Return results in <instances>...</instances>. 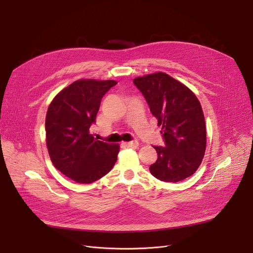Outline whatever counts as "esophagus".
<instances>
[{
    "label": "esophagus",
    "mask_w": 253,
    "mask_h": 253,
    "mask_svg": "<svg viewBox=\"0 0 253 253\" xmlns=\"http://www.w3.org/2000/svg\"><path fill=\"white\" fill-rule=\"evenodd\" d=\"M127 147L129 148H137L138 147V142L135 141V140H132V141H129L126 143Z\"/></svg>",
    "instance_id": "esophagus-1"
}]
</instances>
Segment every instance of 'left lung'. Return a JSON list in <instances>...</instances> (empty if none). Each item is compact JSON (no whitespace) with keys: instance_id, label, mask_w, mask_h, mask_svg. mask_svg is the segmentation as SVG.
Listing matches in <instances>:
<instances>
[{"instance_id":"obj_1","label":"left lung","mask_w":253,"mask_h":253,"mask_svg":"<svg viewBox=\"0 0 253 253\" xmlns=\"http://www.w3.org/2000/svg\"><path fill=\"white\" fill-rule=\"evenodd\" d=\"M162 127L165 147H154L157 161L150 166L156 178L177 182L193 175L206 150L205 118L200 101L187 86L159 72L133 80Z\"/></svg>"}]
</instances>
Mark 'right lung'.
I'll return each mask as SVG.
<instances>
[{
  "label": "right lung",
  "mask_w": 253,
  "mask_h": 253,
  "mask_svg": "<svg viewBox=\"0 0 253 253\" xmlns=\"http://www.w3.org/2000/svg\"><path fill=\"white\" fill-rule=\"evenodd\" d=\"M118 82L81 79L62 89L46 115V144L53 165L79 183H91L117 162L120 145L90 134L103 95Z\"/></svg>",
  "instance_id": "1"
}]
</instances>
